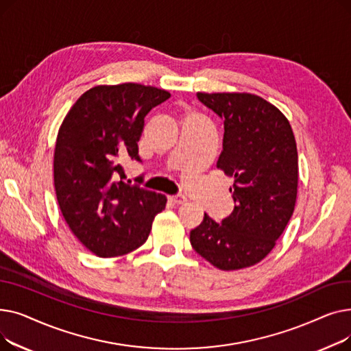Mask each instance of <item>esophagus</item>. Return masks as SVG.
Masks as SVG:
<instances>
[{
	"label": "esophagus",
	"instance_id": "obj_1",
	"mask_svg": "<svg viewBox=\"0 0 351 351\" xmlns=\"http://www.w3.org/2000/svg\"><path fill=\"white\" fill-rule=\"evenodd\" d=\"M169 202L175 205H183L186 202V197L183 195H175V196H169Z\"/></svg>",
	"mask_w": 351,
	"mask_h": 351
}]
</instances>
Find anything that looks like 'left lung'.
<instances>
[{"instance_id": "left-lung-1", "label": "left lung", "mask_w": 351, "mask_h": 351, "mask_svg": "<svg viewBox=\"0 0 351 351\" xmlns=\"http://www.w3.org/2000/svg\"><path fill=\"white\" fill-rule=\"evenodd\" d=\"M197 99L223 119L217 168L233 178V212L217 223L205 213L191 245L220 270L259 263L274 247L298 196V147L291 126L274 105L252 94H202Z\"/></svg>"}]
</instances>
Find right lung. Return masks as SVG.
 Segmentation results:
<instances>
[{
	"instance_id": "obj_1",
	"label": "right lung",
	"mask_w": 351,
	"mask_h": 351,
	"mask_svg": "<svg viewBox=\"0 0 351 351\" xmlns=\"http://www.w3.org/2000/svg\"><path fill=\"white\" fill-rule=\"evenodd\" d=\"M169 97L131 82L95 86L73 104L60 128L53 154L58 205L71 232L99 257L142 246L166 206L165 195L122 180V162H141L143 119Z\"/></svg>"
}]
</instances>
